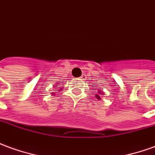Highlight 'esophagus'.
Listing matches in <instances>:
<instances>
[{
	"label": "esophagus",
	"instance_id": "obj_1",
	"mask_svg": "<svg viewBox=\"0 0 155 155\" xmlns=\"http://www.w3.org/2000/svg\"><path fill=\"white\" fill-rule=\"evenodd\" d=\"M81 78H82V77H81Z\"/></svg>",
	"mask_w": 155,
	"mask_h": 155
}]
</instances>
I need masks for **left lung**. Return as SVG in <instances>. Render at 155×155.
Returning <instances> with one entry per match:
<instances>
[{"label":"left lung","instance_id":"left-lung-1","mask_svg":"<svg viewBox=\"0 0 155 155\" xmlns=\"http://www.w3.org/2000/svg\"><path fill=\"white\" fill-rule=\"evenodd\" d=\"M99 92H101V91H99ZM96 97L97 98V99H101L100 96H98V95H96Z\"/></svg>","mask_w":155,"mask_h":155}]
</instances>
